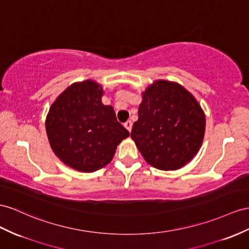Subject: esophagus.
<instances>
[{"label":"esophagus","instance_id":"34e87169","mask_svg":"<svg viewBox=\"0 0 249 249\" xmlns=\"http://www.w3.org/2000/svg\"><path fill=\"white\" fill-rule=\"evenodd\" d=\"M124 126L127 128V130H128L129 132L131 131V128H132V122L131 121H127V122L124 123Z\"/></svg>","mask_w":249,"mask_h":249}]
</instances>
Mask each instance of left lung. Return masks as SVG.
Masks as SVG:
<instances>
[{
    "label": "left lung",
    "mask_w": 249,
    "mask_h": 249,
    "mask_svg": "<svg viewBox=\"0 0 249 249\" xmlns=\"http://www.w3.org/2000/svg\"><path fill=\"white\" fill-rule=\"evenodd\" d=\"M204 132L205 114L194 95L177 83L158 81L143 93L131 138L151 166L175 170L196 155Z\"/></svg>",
    "instance_id": "obj_1"
}]
</instances>
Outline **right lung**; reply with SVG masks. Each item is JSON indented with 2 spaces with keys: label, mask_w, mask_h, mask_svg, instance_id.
Segmentation results:
<instances>
[{
  "label": "right lung",
  "mask_w": 249,
  "mask_h": 249,
  "mask_svg": "<svg viewBox=\"0 0 249 249\" xmlns=\"http://www.w3.org/2000/svg\"><path fill=\"white\" fill-rule=\"evenodd\" d=\"M102 87L75 83L62 92L46 118L50 146L63 163L91 173L109 163L117 146L129 136L111 106L102 103Z\"/></svg>",
  "instance_id": "1"
}]
</instances>
